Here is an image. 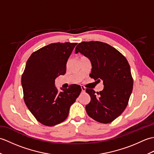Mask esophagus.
I'll use <instances>...</instances> for the list:
<instances>
[{"label":"esophagus","instance_id":"1","mask_svg":"<svg viewBox=\"0 0 154 154\" xmlns=\"http://www.w3.org/2000/svg\"><path fill=\"white\" fill-rule=\"evenodd\" d=\"M81 90H82V92H85V87L83 85H81Z\"/></svg>","mask_w":154,"mask_h":154}]
</instances>
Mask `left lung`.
Segmentation results:
<instances>
[{
    "mask_svg": "<svg viewBox=\"0 0 154 154\" xmlns=\"http://www.w3.org/2000/svg\"><path fill=\"white\" fill-rule=\"evenodd\" d=\"M90 60V77L103 80V91L95 93L87 89L91 97L85 109L91 118L101 123H109L125 110L133 89V79L126 57L115 48L101 42H83L75 48Z\"/></svg>",
    "mask_w": 154,
    "mask_h": 154,
    "instance_id": "obj_1",
    "label": "left lung"
}]
</instances>
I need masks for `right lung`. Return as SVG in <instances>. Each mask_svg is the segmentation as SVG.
Here are the masks:
<instances>
[{
	"instance_id": "obj_1",
	"label": "right lung",
	"mask_w": 154,
	"mask_h": 154,
	"mask_svg": "<svg viewBox=\"0 0 154 154\" xmlns=\"http://www.w3.org/2000/svg\"><path fill=\"white\" fill-rule=\"evenodd\" d=\"M77 43H54L34 52L28 60L22 77L24 102L40 123L48 126L63 122L70 106L81 91L71 85L59 92L55 79L66 73V64Z\"/></svg>"
}]
</instances>
